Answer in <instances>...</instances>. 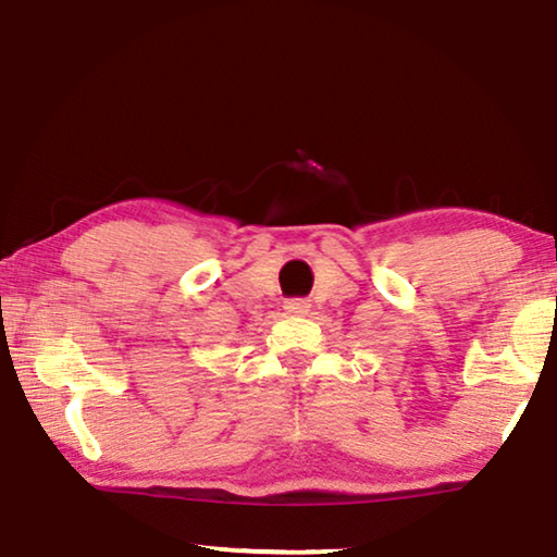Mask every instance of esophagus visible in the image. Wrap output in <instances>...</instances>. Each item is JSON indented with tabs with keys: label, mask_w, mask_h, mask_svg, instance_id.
<instances>
[{
	"label": "esophagus",
	"mask_w": 557,
	"mask_h": 557,
	"mask_svg": "<svg viewBox=\"0 0 557 557\" xmlns=\"http://www.w3.org/2000/svg\"><path fill=\"white\" fill-rule=\"evenodd\" d=\"M284 308H286V313H290V315H306L308 308H311V304H308L306 298H288Z\"/></svg>",
	"instance_id": "34e87169"
}]
</instances>
